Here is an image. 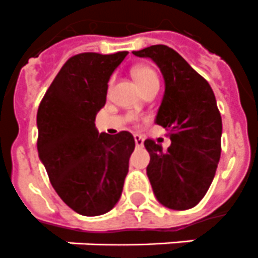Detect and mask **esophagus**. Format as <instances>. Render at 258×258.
Wrapping results in <instances>:
<instances>
[{
	"label": "esophagus",
	"mask_w": 258,
	"mask_h": 258,
	"mask_svg": "<svg viewBox=\"0 0 258 258\" xmlns=\"http://www.w3.org/2000/svg\"><path fill=\"white\" fill-rule=\"evenodd\" d=\"M134 139H135V145H137V147H142V146H143V142H145V139H143L141 135L135 134V135H134Z\"/></svg>",
	"instance_id": "34e87169"
}]
</instances>
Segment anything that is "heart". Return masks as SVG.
Wrapping results in <instances>:
<instances>
[{
  "instance_id": "1",
  "label": "heart",
  "mask_w": 258,
  "mask_h": 258,
  "mask_svg": "<svg viewBox=\"0 0 258 258\" xmlns=\"http://www.w3.org/2000/svg\"><path fill=\"white\" fill-rule=\"evenodd\" d=\"M133 76L137 80L138 86L141 87L142 91L153 88V87H159V78H158L157 72L147 66H137L133 68ZM113 84V79H109L108 82V92L111 91V87ZM130 120L137 121V116H130Z\"/></svg>"
}]
</instances>
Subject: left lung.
Here are the masks:
<instances>
[{"instance_id": "left-lung-1", "label": "left lung", "mask_w": 258, "mask_h": 258, "mask_svg": "<svg viewBox=\"0 0 258 258\" xmlns=\"http://www.w3.org/2000/svg\"><path fill=\"white\" fill-rule=\"evenodd\" d=\"M133 53L151 58L165 79L155 123L169 131L171 145L165 151L153 139L145 141L153 191L166 208L191 209L208 192L221 157L222 119L214 92L169 46L151 45Z\"/></svg>"}]
</instances>
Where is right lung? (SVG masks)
<instances>
[{
    "label": "right lung",
    "instance_id": "1",
    "mask_svg": "<svg viewBox=\"0 0 258 258\" xmlns=\"http://www.w3.org/2000/svg\"><path fill=\"white\" fill-rule=\"evenodd\" d=\"M128 52L79 53L62 66L37 111V150L58 197L79 214L109 212L123 191L135 141L95 127L108 80Z\"/></svg>",
    "mask_w": 258,
    "mask_h": 258
}]
</instances>
